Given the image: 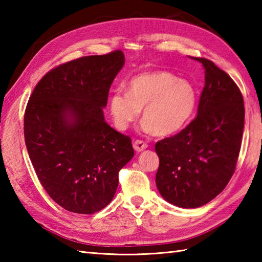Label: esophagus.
Segmentation results:
<instances>
[{"label": "esophagus", "mask_w": 262, "mask_h": 262, "mask_svg": "<svg viewBox=\"0 0 262 262\" xmlns=\"http://www.w3.org/2000/svg\"><path fill=\"white\" fill-rule=\"evenodd\" d=\"M133 147H134L136 152H141L147 147V143L141 140H136L134 143H133Z\"/></svg>", "instance_id": "1"}]
</instances>
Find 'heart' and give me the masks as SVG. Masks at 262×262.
I'll return each instance as SVG.
<instances>
[{"instance_id": "heart-1", "label": "heart", "mask_w": 262, "mask_h": 262, "mask_svg": "<svg viewBox=\"0 0 262 262\" xmlns=\"http://www.w3.org/2000/svg\"><path fill=\"white\" fill-rule=\"evenodd\" d=\"M197 94L190 82L164 71H153L132 77L127 92L116 90L110 96L109 109L116 127L126 130L143 109L144 128L155 135L178 132L190 119Z\"/></svg>"}]
</instances>
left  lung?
I'll use <instances>...</instances> for the list:
<instances>
[{"instance_id": "left-lung-1", "label": "left lung", "mask_w": 262, "mask_h": 262, "mask_svg": "<svg viewBox=\"0 0 262 262\" xmlns=\"http://www.w3.org/2000/svg\"><path fill=\"white\" fill-rule=\"evenodd\" d=\"M197 117L174 136L155 144L157 187L166 202L196 208L224 190L235 171L244 128L243 97L235 82L209 59Z\"/></svg>"}]
</instances>
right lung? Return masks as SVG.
<instances>
[{"label":"right lung","instance_id":"obj_1","mask_svg":"<svg viewBox=\"0 0 262 262\" xmlns=\"http://www.w3.org/2000/svg\"><path fill=\"white\" fill-rule=\"evenodd\" d=\"M121 51L71 60L38 82L25 111V142L41 186L60 207L93 214L113 200L134 157L129 136L104 121Z\"/></svg>","mask_w":262,"mask_h":262}]
</instances>
